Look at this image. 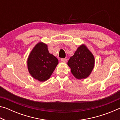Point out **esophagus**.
I'll return each instance as SVG.
<instances>
[{"mask_svg":"<svg viewBox=\"0 0 120 120\" xmlns=\"http://www.w3.org/2000/svg\"><path fill=\"white\" fill-rule=\"evenodd\" d=\"M61 61L63 62H66L67 60V59H66V58H61Z\"/></svg>","mask_w":120,"mask_h":120,"instance_id":"34e87169","label":"esophagus"}]
</instances>
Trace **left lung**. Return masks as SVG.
<instances>
[{
  "label": "left lung",
  "mask_w": 120,
  "mask_h": 120,
  "mask_svg": "<svg viewBox=\"0 0 120 120\" xmlns=\"http://www.w3.org/2000/svg\"><path fill=\"white\" fill-rule=\"evenodd\" d=\"M94 56L84 44L77 49L68 62L71 72L78 79L88 77L94 68Z\"/></svg>",
  "instance_id": "left-lung-1"
}]
</instances>
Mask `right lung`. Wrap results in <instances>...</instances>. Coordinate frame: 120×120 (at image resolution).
<instances>
[{
    "label": "right lung",
    "mask_w": 120,
    "mask_h": 120,
    "mask_svg": "<svg viewBox=\"0 0 120 120\" xmlns=\"http://www.w3.org/2000/svg\"><path fill=\"white\" fill-rule=\"evenodd\" d=\"M58 64V60L50 54L48 46L42 42L38 43L30 54L27 67L30 74L40 82L48 80Z\"/></svg>",
    "instance_id": "add662e5"
}]
</instances>
